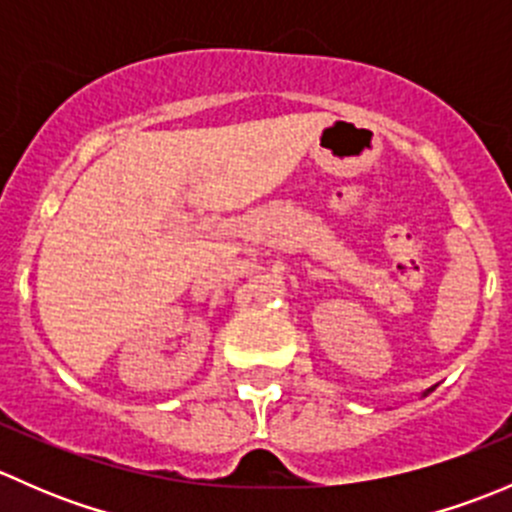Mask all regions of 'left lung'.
<instances>
[{
    "label": "left lung",
    "instance_id": "1",
    "mask_svg": "<svg viewBox=\"0 0 512 512\" xmlns=\"http://www.w3.org/2000/svg\"><path fill=\"white\" fill-rule=\"evenodd\" d=\"M428 391H433V389H428ZM428 391H423V396H426V394H428Z\"/></svg>",
    "mask_w": 512,
    "mask_h": 512
}]
</instances>
